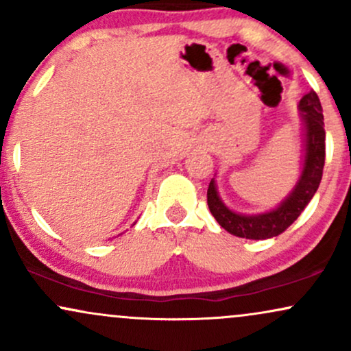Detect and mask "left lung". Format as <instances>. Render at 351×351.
Here are the masks:
<instances>
[{
    "label": "left lung",
    "instance_id": "8db88e82",
    "mask_svg": "<svg viewBox=\"0 0 351 351\" xmlns=\"http://www.w3.org/2000/svg\"><path fill=\"white\" fill-rule=\"evenodd\" d=\"M299 110L304 147L300 176L292 191L276 208L257 215H243L229 208L221 199L215 178L209 183V211L215 216L217 224L226 229L229 234L254 241L279 236L300 216L317 193L325 165V130L324 114L315 92L310 90L300 99Z\"/></svg>",
    "mask_w": 351,
    "mask_h": 351
}]
</instances>
